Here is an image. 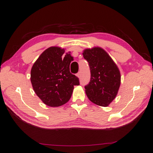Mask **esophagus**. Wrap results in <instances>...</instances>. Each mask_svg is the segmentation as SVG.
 Returning a JSON list of instances; mask_svg holds the SVG:
<instances>
[{
    "mask_svg": "<svg viewBox=\"0 0 153 153\" xmlns=\"http://www.w3.org/2000/svg\"><path fill=\"white\" fill-rule=\"evenodd\" d=\"M76 76L79 77V78H80V72H79L77 74H76Z\"/></svg>",
    "mask_w": 153,
    "mask_h": 153,
    "instance_id": "obj_1",
    "label": "esophagus"
}]
</instances>
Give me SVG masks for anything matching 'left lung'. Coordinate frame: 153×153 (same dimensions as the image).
I'll return each mask as SVG.
<instances>
[{
  "label": "left lung",
  "mask_w": 153,
  "mask_h": 153,
  "mask_svg": "<svg viewBox=\"0 0 153 153\" xmlns=\"http://www.w3.org/2000/svg\"><path fill=\"white\" fill-rule=\"evenodd\" d=\"M82 54L89 64L91 73L90 82L85 86L88 99L100 106L107 107L119 90L120 71L106 51L100 47L85 49Z\"/></svg>",
  "instance_id": "8db88e82"
}]
</instances>
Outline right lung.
<instances>
[{
	"instance_id": "right-lung-1",
	"label": "right lung",
	"mask_w": 153,
	"mask_h": 153,
	"mask_svg": "<svg viewBox=\"0 0 153 153\" xmlns=\"http://www.w3.org/2000/svg\"><path fill=\"white\" fill-rule=\"evenodd\" d=\"M65 49L57 46L47 48L34 63L30 71V82L35 94L50 107H59L69 101L74 86L79 80L70 73V63L73 57Z\"/></svg>"
}]
</instances>
